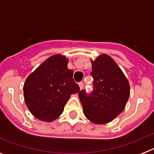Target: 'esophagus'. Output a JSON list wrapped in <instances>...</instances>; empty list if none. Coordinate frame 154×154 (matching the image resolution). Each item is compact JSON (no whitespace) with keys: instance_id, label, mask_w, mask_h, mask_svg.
<instances>
[{"instance_id":"obj_1","label":"esophagus","mask_w":154,"mask_h":154,"mask_svg":"<svg viewBox=\"0 0 154 154\" xmlns=\"http://www.w3.org/2000/svg\"><path fill=\"white\" fill-rule=\"evenodd\" d=\"M79 89H83V87H84L83 82H79Z\"/></svg>"}]
</instances>
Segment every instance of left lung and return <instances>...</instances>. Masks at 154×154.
<instances>
[{"label": "left lung", "instance_id": "8db88e82", "mask_svg": "<svg viewBox=\"0 0 154 154\" xmlns=\"http://www.w3.org/2000/svg\"><path fill=\"white\" fill-rule=\"evenodd\" d=\"M93 91L79 92L85 117L95 124H106L123 112L130 97V86L119 65L106 54L91 60Z\"/></svg>", "mask_w": 154, "mask_h": 154}]
</instances>
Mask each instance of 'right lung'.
<instances>
[{
	"instance_id": "add662e5",
	"label": "right lung",
	"mask_w": 154,
	"mask_h": 154,
	"mask_svg": "<svg viewBox=\"0 0 154 154\" xmlns=\"http://www.w3.org/2000/svg\"><path fill=\"white\" fill-rule=\"evenodd\" d=\"M69 58L56 54L42 62L24 84V98L31 113L37 119L51 122L62 113L71 95L79 92L68 69Z\"/></svg>"
}]
</instances>
